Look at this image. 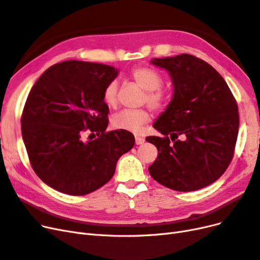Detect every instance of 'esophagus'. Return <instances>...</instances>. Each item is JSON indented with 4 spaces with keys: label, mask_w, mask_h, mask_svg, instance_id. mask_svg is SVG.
<instances>
[{
    "label": "esophagus",
    "mask_w": 260,
    "mask_h": 260,
    "mask_svg": "<svg viewBox=\"0 0 260 260\" xmlns=\"http://www.w3.org/2000/svg\"><path fill=\"white\" fill-rule=\"evenodd\" d=\"M144 139L143 138H141V137H136V144L137 145H141V144H143L144 143Z\"/></svg>",
    "instance_id": "34e87169"
}]
</instances>
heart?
Masks as SVG:
<instances>
[{
  "label": "heart",
  "mask_w": 260,
  "mask_h": 260,
  "mask_svg": "<svg viewBox=\"0 0 260 260\" xmlns=\"http://www.w3.org/2000/svg\"><path fill=\"white\" fill-rule=\"evenodd\" d=\"M130 78L141 89H143V102L154 111H160L166 107L169 102V93L161 88L162 76L152 67L141 66L133 68L130 72ZM103 100L109 107H114L118 100V82L111 80L103 90ZM151 119L147 109H124L117 113L112 119L115 129L125 130L140 135L143 130V124Z\"/></svg>",
  "instance_id": "b5f03b06"
}]
</instances>
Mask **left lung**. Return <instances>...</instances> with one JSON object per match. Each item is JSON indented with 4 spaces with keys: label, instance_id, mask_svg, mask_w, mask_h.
I'll use <instances>...</instances> for the list:
<instances>
[{
    "label": "left lung",
    "instance_id": "obj_1",
    "mask_svg": "<svg viewBox=\"0 0 260 260\" xmlns=\"http://www.w3.org/2000/svg\"><path fill=\"white\" fill-rule=\"evenodd\" d=\"M152 62L168 70L175 92L153 124L164 137L146 138L158 149L149 175L171 190H200L221 177L233 158L239 133L237 101L217 70L193 55Z\"/></svg>",
    "mask_w": 260,
    "mask_h": 260
}]
</instances>
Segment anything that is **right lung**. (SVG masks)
<instances>
[{
    "label": "right lung",
    "instance_id": "right-lung-1",
    "mask_svg": "<svg viewBox=\"0 0 260 260\" xmlns=\"http://www.w3.org/2000/svg\"><path fill=\"white\" fill-rule=\"evenodd\" d=\"M117 74L99 62L66 60L46 69L31 89L21 135L31 167L56 191L85 195L98 190L135 145L131 132L106 131L109 109L103 90ZM85 132L98 137L84 141Z\"/></svg>",
    "mask_w": 260,
    "mask_h": 260
}]
</instances>
